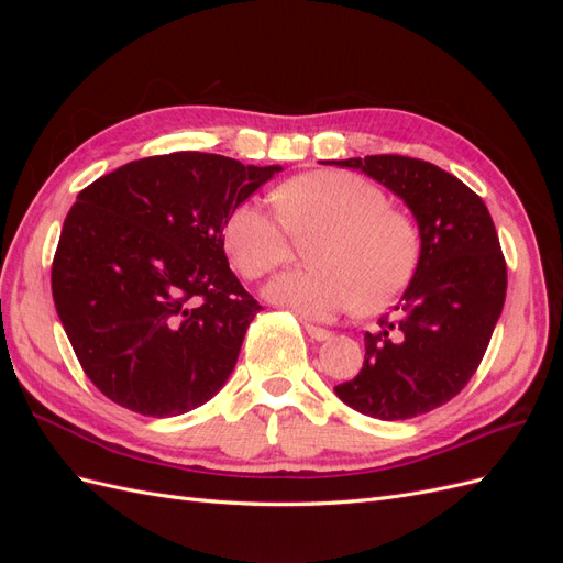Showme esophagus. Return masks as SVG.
I'll return each mask as SVG.
<instances>
[{"label": "esophagus", "instance_id": "34e87169", "mask_svg": "<svg viewBox=\"0 0 563 563\" xmlns=\"http://www.w3.org/2000/svg\"><path fill=\"white\" fill-rule=\"evenodd\" d=\"M305 331H308V335L312 338V340H329L331 338V331H327V329H321V327H314V323H305Z\"/></svg>", "mask_w": 563, "mask_h": 563}]
</instances>
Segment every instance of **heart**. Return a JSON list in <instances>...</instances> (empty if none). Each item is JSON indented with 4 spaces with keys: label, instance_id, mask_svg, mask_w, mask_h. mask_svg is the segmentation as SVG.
<instances>
[{
    "label": "heart",
    "instance_id": "obj_1",
    "mask_svg": "<svg viewBox=\"0 0 563 563\" xmlns=\"http://www.w3.org/2000/svg\"><path fill=\"white\" fill-rule=\"evenodd\" d=\"M279 213L261 201L230 211L223 240L232 265L261 279L291 261L294 241L319 240L308 251L312 269L284 272L265 286V298L305 319H331L356 305L380 312L413 279L420 234L411 216L389 209V197L354 174L314 172L284 183Z\"/></svg>",
    "mask_w": 563,
    "mask_h": 563
}]
</instances>
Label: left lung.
<instances>
[{
    "instance_id": "8db88e82",
    "label": "left lung",
    "mask_w": 563,
    "mask_h": 563,
    "mask_svg": "<svg viewBox=\"0 0 563 563\" xmlns=\"http://www.w3.org/2000/svg\"><path fill=\"white\" fill-rule=\"evenodd\" d=\"M335 166L360 168L404 199L420 230L416 275L378 329L340 401L371 418L406 420L451 401L479 368L500 319L507 265L479 195L430 162L371 155Z\"/></svg>"
}]
</instances>
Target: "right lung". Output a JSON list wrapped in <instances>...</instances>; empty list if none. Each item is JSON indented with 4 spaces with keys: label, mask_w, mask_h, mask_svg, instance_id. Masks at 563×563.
Masks as SVG:
<instances>
[{
    "label": "right lung",
    "mask_w": 563,
    "mask_h": 563,
    "mask_svg": "<svg viewBox=\"0 0 563 563\" xmlns=\"http://www.w3.org/2000/svg\"><path fill=\"white\" fill-rule=\"evenodd\" d=\"M279 172L174 152L129 162L77 195L51 291L84 373L108 399L168 418L228 383L263 308L228 265L223 228Z\"/></svg>",
    "instance_id": "right-lung-1"
}]
</instances>
